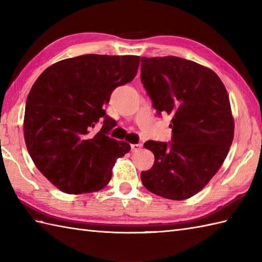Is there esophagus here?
Instances as JSON below:
<instances>
[{"instance_id":"1","label":"esophagus","mask_w":262,"mask_h":262,"mask_svg":"<svg viewBox=\"0 0 262 262\" xmlns=\"http://www.w3.org/2000/svg\"><path fill=\"white\" fill-rule=\"evenodd\" d=\"M142 144L141 143H138V144H132L130 145V147H132V151L133 152H136V151H138V149L140 148H142Z\"/></svg>"}]
</instances>
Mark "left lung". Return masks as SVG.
Listing matches in <instances>:
<instances>
[{
	"label": "left lung",
	"instance_id": "obj_1",
	"mask_svg": "<svg viewBox=\"0 0 262 262\" xmlns=\"http://www.w3.org/2000/svg\"><path fill=\"white\" fill-rule=\"evenodd\" d=\"M141 80L153 107L172 116V143L148 141L154 164L141 179L172 200L192 197L223 164L234 137L229 94L214 71L176 56L142 57Z\"/></svg>",
	"mask_w": 262,
	"mask_h": 262
}]
</instances>
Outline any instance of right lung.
Wrapping results in <instances>:
<instances>
[{
    "label": "right lung",
    "instance_id": "1",
    "mask_svg": "<svg viewBox=\"0 0 262 262\" xmlns=\"http://www.w3.org/2000/svg\"><path fill=\"white\" fill-rule=\"evenodd\" d=\"M140 56L89 54L66 58L39 75L28 94L24 134L37 169L65 193L99 191L108 185L118 158L130 145L108 136L105 114L117 86L136 76ZM104 125L92 132L98 119Z\"/></svg>",
    "mask_w": 262,
    "mask_h": 262
}]
</instances>
